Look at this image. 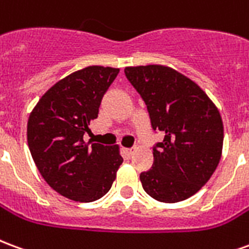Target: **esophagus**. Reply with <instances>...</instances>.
I'll return each mask as SVG.
<instances>
[{
    "mask_svg": "<svg viewBox=\"0 0 249 249\" xmlns=\"http://www.w3.org/2000/svg\"><path fill=\"white\" fill-rule=\"evenodd\" d=\"M125 152H126L128 155H133V153L136 152V148H126V149H125Z\"/></svg>",
    "mask_w": 249,
    "mask_h": 249,
    "instance_id": "esophagus-1",
    "label": "esophagus"
}]
</instances>
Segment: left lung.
Here are the masks:
<instances>
[{"instance_id":"8db88e82","label":"left lung","mask_w":249,"mask_h":249,"mask_svg":"<svg viewBox=\"0 0 249 249\" xmlns=\"http://www.w3.org/2000/svg\"><path fill=\"white\" fill-rule=\"evenodd\" d=\"M124 71L145 101L152 128L165 133L153 149L152 168L140 175L142 188L157 201H183L219 165L224 140L219 109L196 82L169 66H126Z\"/></svg>"}]
</instances>
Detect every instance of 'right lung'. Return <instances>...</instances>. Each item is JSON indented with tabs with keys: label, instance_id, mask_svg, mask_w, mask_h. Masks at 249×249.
<instances>
[{
	"label": "right lung",
	"instance_id": "1",
	"mask_svg": "<svg viewBox=\"0 0 249 249\" xmlns=\"http://www.w3.org/2000/svg\"><path fill=\"white\" fill-rule=\"evenodd\" d=\"M119 68L90 65L46 90L28 120V145L49 187L66 198L90 203L108 192L123 164L119 145L84 141Z\"/></svg>",
	"mask_w": 249,
	"mask_h": 249
}]
</instances>
